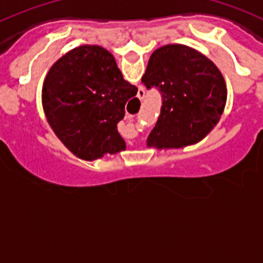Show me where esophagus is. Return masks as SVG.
Masks as SVG:
<instances>
[{"label": "esophagus", "mask_w": 263, "mask_h": 263, "mask_svg": "<svg viewBox=\"0 0 263 263\" xmlns=\"http://www.w3.org/2000/svg\"><path fill=\"white\" fill-rule=\"evenodd\" d=\"M138 99L139 100L145 99V90H139V92H138Z\"/></svg>", "instance_id": "esophagus-1"}]
</instances>
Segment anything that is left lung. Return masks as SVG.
Returning <instances> with one entry per match:
<instances>
[{
    "instance_id": "8db88e82",
    "label": "left lung",
    "mask_w": 263,
    "mask_h": 263,
    "mask_svg": "<svg viewBox=\"0 0 263 263\" xmlns=\"http://www.w3.org/2000/svg\"><path fill=\"white\" fill-rule=\"evenodd\" d=\"M147 89L162 96V108L148 146L183 147L210 133L224 110L227 87L221 72L206 57L184 45L158 48L142 76Z\"/></svg>"
}]
</instances>
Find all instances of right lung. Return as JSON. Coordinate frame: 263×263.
Returning <instances> with one entry per match:
<instances>
[{
    "label": "right lung",
    "mask_w": 263,
    "mask_h": 263,
    "mask_svg": "<svg viewBox=\"0 0 263 263\" xmlns=\"http://www.w3.org/2000/svg\"><path fill=\"white\" fill-rule=\"evenodd\" d=\"M137 90L108 50L84 45L53 63L45 79L42 103L48 124L69 152L93 160L125 150L117 124Z\"/></svg>",
    "instance_id": "1"
}]
</instances>
